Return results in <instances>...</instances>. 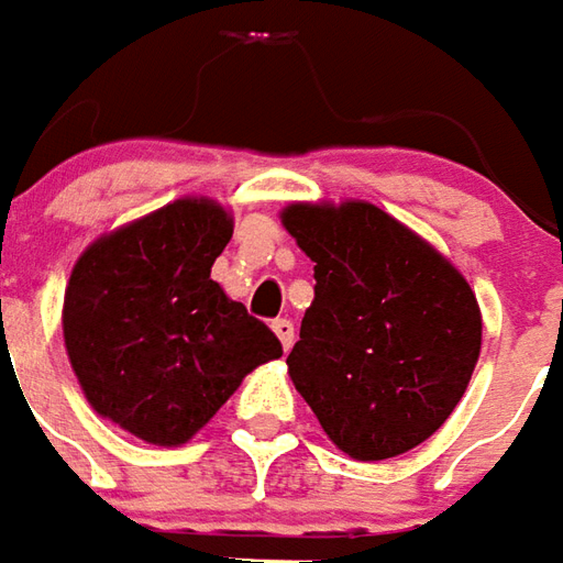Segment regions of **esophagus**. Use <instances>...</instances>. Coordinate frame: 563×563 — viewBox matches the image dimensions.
Listing matches in <instances>:
<instances>
[{"mask_svg":"<svg viewBox=\"0 0 563 563\" xmlns=\"http://www.w3.org/2000/svg\"><path fill=\"white\" fill-rule=\"evenodd\" d=\"M273 333L278 336V342H282V349L290 352V345H294V324H290L288 318H278V321H273Z\"/></svg>","mask_w":563,"mask_h":563,"instance_id":"34e87169","label":"esophagus"}]
</instances>
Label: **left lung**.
I'll list each match as a JSON object with an SVG mask.
<instances>
[{
  "instance_id": "8db88e82",
  "label": "left lung",
  "mask_w": 563,
  "mask_h": 563,
  "mask_svg": "<svg viewBox=\"0 0 563 563\" xmlns=\"http://www.w3.org/2000/svg\"><path fill=\"white\" fill-rule=\"evenodd\" d=\"M282 224L314 263V300L288 376L354 461L433 437L482 352L476 294L445 254L373 202H288Z\"/></svg>"
}]
</instances>
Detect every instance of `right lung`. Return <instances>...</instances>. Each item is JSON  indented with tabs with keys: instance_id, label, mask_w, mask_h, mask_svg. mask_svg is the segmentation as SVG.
Returning <instances> with one entry per match:
<instances>
[{
	"instance_id": "add662e5",
	"label": "right lung",
	"mask_w": 563,
	"mask_h": 563,
	"mask_svg": "<svg viewBox=\"0 0 563 563\" xmlns=\"http://www.w3.org/2000/svg\"><path fill=\"white\" fill-rule=\"evenodd\" d=\"M233 211L181 197L93 239L63 297V342L93 412L163 449L194 440L282 342L211 278Z\"/></svg>"
}]
</instances>
